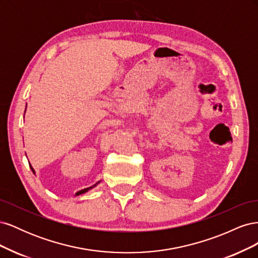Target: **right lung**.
I'll return each instance as SVG.
<instances>
[{"mask_svg":"<svg viewBox=\"0 0 258 258\" xmlns=\"http://www.w3.org/2000/svg\"><path fill=\"white\" fill-rule=\"evenodd\" d=\"M26 108H27V107H26ZM29 165H30V163H29ZM30 168H31V170H32V172H33V173H35V171H34V170H33V168H32V166H31V165H30ZM97 184H99V182H98V183H96V184H95V185H92V186H90V187H88V188H84V189H82V190H80V191H77V192H76V196H79V195H82V194H84V192H86V191H88V190H89V189H91V188H93V187H95V186H96V185H97Z\"/></svg>","mask_w":258,"mask_h":258,"instance_id":"add662e5","label":"right lung"}]
</instances>
